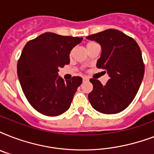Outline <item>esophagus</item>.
Masks as SVG:
<instances>
[{"label": "esophagus", "mask_w": 154, "mask_h": 154, "mask_svg": "<svg viewBox=\"0 0 154 154\" xmlns=\"http://www.w3.org/2000/svg\"><path fill=\"white\" fill-rule=\"evenodd\" d=\"M83 82H89V78L88 77H83Z\"/></svg>", "instance_id": "obj_1"}]
</instances>
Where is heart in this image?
Listing matches in <instances>:
<instances>
[{"instance_id":"1","label":"heart","mask_w":154,"mask_h":154,"mask_svg":"<svg viewBox=\"0 0 154 154\" xmlns=\"http://www.w3.org/2000/svg\"><path fill=\"white\" fill-rule=\"evenodd\" d=\"M97 45V43H95V42H89V43H87L86 45V49H89V47H92L93 45ZM72 51L71 52V53L70 54H72Z\"/></svg>"}]
</instances>
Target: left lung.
Segmentation results:
<instances>
[{"instance_id": "8db88e82", "label": "left lung", "mask_w": 154, "mask_h": 154, "mask_svg": "<svg viewBox=\"0 0 154 154\" xmlns=\"http://www.w3.org/2000/svg\"><path fill=\"white\" fill-rule=\"evenodd\" d=\"M101 47L97 67L107 71L105 85L90 79L94 89L89 94L92 107L104 114L125 109L137 94L144 77L145 66L141 49L133 38L119 30L106 29L86 37Z\"/></svg>"}]
</instances>
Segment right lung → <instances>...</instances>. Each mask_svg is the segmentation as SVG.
I'll return each mask as SVG.
<instances>
[{
  "label": "right lung",
  "mask_w": 154,
  "mask_h": 154,
  "mask_svg": "<svg viewBox=\"0 0 154 154\" xmlns=\"http://www.w3.org/2000/svg\"><path fill=\"white\" fill-rule=\"evenodd\" d=\"M82 37L45 32L25 45L17 63V76L25 97L42 114L54 117L70 107L81 77L64 81L60 68L69 64L70 52Z\"/></svg>",
  "instance_id": "1"
}]
</instances>
